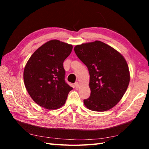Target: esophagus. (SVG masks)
<instances>
[{"label": "esophagus", "mask_w": 149, "mask_h": 149, "mask_svg": "<svg viewBox=\"0 0 149 149\" xmlns=\"http://www.w3.org/2000/svg\"><path fill=\"white\" fill-rule=\"evenodd\" d=\"M79 83L76 82V83H74V87H75L76 89H78V88H79Z\"/></svg>", "instance_id": "obj_1"}]
</instances>
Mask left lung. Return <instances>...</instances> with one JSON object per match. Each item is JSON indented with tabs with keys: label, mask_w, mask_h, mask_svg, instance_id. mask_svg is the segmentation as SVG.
I'll return each mask as SVG.
<instances>
[{
	"label": "left lung",
	"mask_w": 149,
	"mask_h": 149,
	"mask_svg": "<svg viewBox=\"0 0 149 149\" xmlns=\"http://www.w3.org/2000/svg\"><path fill=\"white\" fill-rule=\"evenodd\" d=\"M76 55L87 66L91 94L84 100L88 109L106 111L123 97L130 81L125 58L114 48L101 41L83 43L74 48Z\"/></svg>",
	"instance_id": "left-lung-1"
}]
</instances>
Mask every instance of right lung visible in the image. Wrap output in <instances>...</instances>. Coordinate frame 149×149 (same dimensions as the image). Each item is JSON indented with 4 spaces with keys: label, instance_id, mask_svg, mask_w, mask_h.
Listing matches in <instances>:
<instances>
[{
    "label": "right lung",
    "instance_id": "right-lung-1",
    "mask_svg": "<svg viewBox=\"0 0 149 149\" xmlns=\"http://www.w3.org/2000/svg\"><path fill=\"white\" fill-rule=\"evenodd\" d=\"M73 49L71 45L52 40L36 50L24 71L25 88L31 99L47 109H56L65 104L73 88L65 80L63 62Z\"/></svg>",
    "mask_w": 149,
    "mask_h": 149
}]
</instances>
